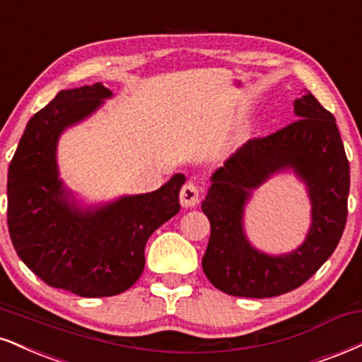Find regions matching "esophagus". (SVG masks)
Here are the masks:
<instances>
[{
  "label": "esophagus",
  "instance_id": "34e87169",
  "mask_svg": "<svg viewBox=\"0 0 362 362\" xmlns=\"http://www.w3.org/2000/svg\"><path fill=\"white\" fill-rule=\"evenodd\" d=\"M200 202V192L194 184H185L180 190V204L184 207H195Z\"/></svg>",
  "mask_w": 362,
  "mask_h": 362
}]
</instances>
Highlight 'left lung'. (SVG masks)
<instances>
[{
    "label": "left lung",
    "instance_id": "left-lung-1",
    "mask_svg": "<svg viewBox=\"0 0 362 362\" xmlns=\"http://www.w3.org/2000/svg\"><path fill=\"white\" fill-rule=\"evenodd\" d=\"M293 111L297 121L238 148L212 173L202 200L211 223L202 268L228 295L268 298L298 288L329 259L346 228L349 162L335 117L310 93L295 99ZM285 171H293L308 187L311 228L293 252L268 255L247 239L244 209L258 186Z\"/></svg>",
    "mask_w": 362,
    "mask_h": 362
}]
</instances>
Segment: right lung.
I'll list each match as a JSON object with an SVG mask.
<instances>
[{
    "label": "right lung",
    "mask_w": 362,
    "mask_h": 362,
    "mask_svg": "<svg viewBox=\"0 0 362 362\" xmlns=\"http://www.w3.org/2000/svg\"><path fill=\"white\" fill-rule=\"evenodd\" d=\"M112 93L101 82L60 90L28 121L8 168V229L16 252L47 285L79 297H112L145 268L148 238L180 211L185 175L155 192L82 206L60 178L62 133L103 106Z\"/></svg>",
    "instance_id": "obj_1"
}]
</instances>
